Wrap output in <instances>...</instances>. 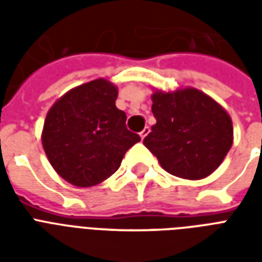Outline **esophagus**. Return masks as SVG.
<instances>
[{"label": "esophagus", "instance_id": "esophagus-1", "mask_svg": "<svg viewBox=\"0 0 262 262\" xmlns=\"http://www.w3.org/2000/svg\"><path fill=\"white\" fill-rule=\"evenodd\" d=\"M148 133H149V127L145 126V127H144V129H143V130L140 132V137H141V139L144 140V137H145V136H147Z\"/></svg>", "mask_w": 262, "mask_h": 262}]
</instances>
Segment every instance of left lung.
I'll list each match as a JSON object with an SVG mask.
<instances>
[{
	"label": "left lung",
	"instance_id": "left-lung-1",
	"mask_svg": "<svg viewBox=\"0 0 262 262\" xmlns=\"http://www.w3.org/2000/svg\"><path fill=\"white\" fill-rule=\"evenodd\" d=\"M156 123L144 145L170 174L201 179L219 167L232 145V122L223 107L194 88L152 95Z\"/></svg>",
	"mask_w": 262,
	"mask_h": 262
}]
</instances>
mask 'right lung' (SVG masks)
<instances>
[{
	"mask_svg": "<svg viewBox=\"0 0 262 262\" xmlns=\"http://www.w3.org/2000/svg\"><path fill=\"white\" fill-rule=\"evenodd\" d=\"M114 84L98 79L73 88L47 113L42 143L54 170L72 185L88 187L114 174L140 136L127 130Z\"/></svg>",
	"mask_w": 262,
	"mask_h": 262,
	"instance_id": "add662e5",
	"label": "right lung"
}]
</instances>
